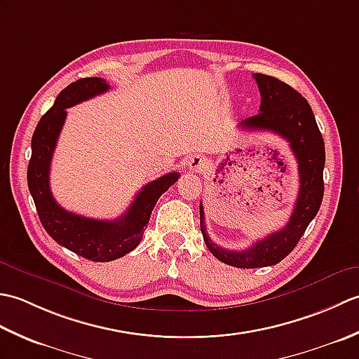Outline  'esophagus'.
<instances>
[{"mask_svg": "<svg viewBox=\"0 0 359 359\" xmlns=\"http://www.w3.org/2000/svg\"><path fill=\"white\" fill-rule=\"evenodd\" d=\"M205 157L203 156H193V157H189V160H188V168L189 170H193V171H202L203 168H205Z\"/></svg>", "mask_w": 359, "mask_h": 359, "instance_id": "obj_1", "label": "esophagus"}]
</instances>
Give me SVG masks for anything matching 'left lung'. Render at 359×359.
<instances>
[{"label":"left lung","mask_w":359,"mask_h":359,"mask_svg":"<svg viewBox=\"0 0 359 359\" xmlns=\"http://www.w3.org/2000/svg\"><path fill=\"white\" fill-rule=\"evenodd\" d=\"M253 77L261 93V108L256 116L241 121L239 128L270 131L288 142L299 170V193L287 225L242 251L225 250L208 238L201 202V230L208 250L220 262L238 269L276 265L292 253L318 215L324 196L325 148L309 102L287 83L270 75L255 74Z\"/></svg>","instance_id":"8db88e82"}]
</instances>
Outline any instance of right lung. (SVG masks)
I'll return each instance as SVG.
<instances>
[{
	"mask_svg": "<svg viewBox=\"0 0 359 359\" xmlns=\"http://www.w3.org/2000/svg\"><path fill=\"white\" fill-rule=\"evenodd\" d=\"M109 89L103 79H80L65 88L52 108L38 121L32 135V156L27 166V185L34 197L41 225L50 238L75 255L94 262H109L128 255L139 245L144 225L149 222L158 197L175 184L179 172H168L142 188L120 217L97 220L66 211L53 199L49 172L53 151L67 112L74 104L89 100Z\"/></svg>",
	"mask_w": 359,
	"mask_h": 359,
	"instance_id": "1",
	"label": "right lung"
}]
</instances>
